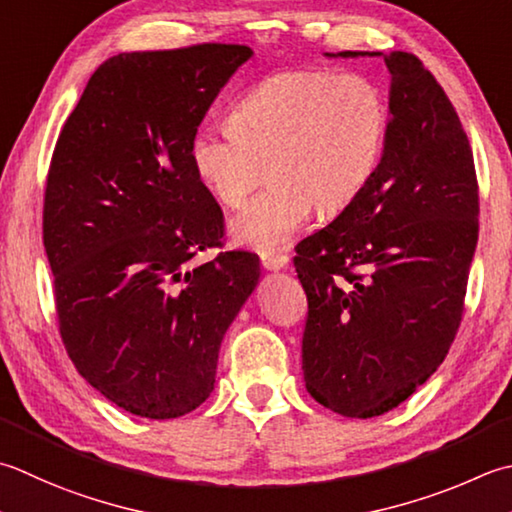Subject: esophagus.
I'll return each instance as SVG.
<instances>
[{"label":"esophagus","mask_w":512,"mask_h":512,"mask_svg":"<svg viewBox=\"0 0 512 512\" xmlns=\"http://www.w3.org/2000/svg\"><path fill=\"white\" fill-rule=\"evenodd\" d=\"M288 264V255L284 253H264L262 255V266L268 270H279Z\"/></svg>","instance_id":"1"}]
</instances>
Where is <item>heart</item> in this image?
<instances>
[{
	"label": "heart",
	"instance_id": "b5f03b06",
	"mask_svg": "<svg viewBox=\"0 0 512 512\" xmlns=\"http://www.w3.org/2000/svg\"><path fill=\"white\" fill-rule=\"evenodd\" d=\"M390 110L364 73L290 70L239 99L230 126L202 128L190 144L195 175L217 202L239 206L268 173L270 184L230 222L235 242L273 253L308 222L344 213L382 162Z\"/></svg>",
	"mask_w": 512,
	"mask_h": 512
}]
</instances>
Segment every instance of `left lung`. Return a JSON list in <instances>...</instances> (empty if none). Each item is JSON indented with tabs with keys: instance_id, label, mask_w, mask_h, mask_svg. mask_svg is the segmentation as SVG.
<instances>
[{
	"instance_id": "8db88e82",
	"label": "left lung",
	"mask_w": 512,
	"mask_h": 512,
	"mask_svg": "<svg viewBox=\"0 0 512 512\" xmlns=\"http://www.w3.org/2000/svg\"><path fill=\"white\" fill-rule=\"evenodd\" d=\"M384 62L382 162L355 204L295 255L308 299L306 388L315 402L359 419L406 402L444 362L479 235L473 150L453 104L413 53L395 50Z\"/></svg>"
}]
</instances>
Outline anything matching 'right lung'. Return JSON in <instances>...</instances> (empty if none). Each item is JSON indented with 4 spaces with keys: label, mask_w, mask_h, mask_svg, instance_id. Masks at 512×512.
<instances>
[{
    "label": "right lung",
    "mask_w": 512,
    "mask_h": 512,
    "mask_svg": "<svg viewBox=\"0 0 512 512\" xmlns=\"http://www.w3.org/2000/svg\"><path fill=\"white\" fill-rule=\"evenodd\" d=\"M242 44L119 53L59 133L44 248L59 335L86 382L128 413L182 417L213 393L219 346L259 282V259L222 248L224 215L190 144Z\"/></svg>",
    "instance_id": "1"
}]
</instances>
